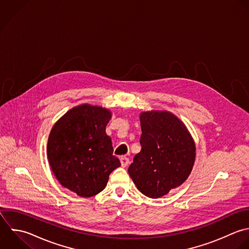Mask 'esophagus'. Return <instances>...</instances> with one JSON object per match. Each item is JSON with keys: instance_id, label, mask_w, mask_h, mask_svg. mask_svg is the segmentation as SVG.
I'll return each instance as SVG.
<instances>
[{"instance_id": "obj_1", "label": "esophagus", "mask_w": 249, "mask_h": 249, "mask_svg": "<svg viewBox=\"0 0 249 249\" xmlns=\"http://www.w3.org/2000/svg\"><path fill=\"white\" fill-rule=\"evenodd\" d=\"M120 162H121V166L123 168H125L129 165V158L126 157V156H121L120 157Z\"/></svg>"}]
</instances>
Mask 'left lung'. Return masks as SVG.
Segmentation results:
<instances>
[{"mask_svg":"<svg viewBox=\"0 0 249 249\" xmlns=\"http://www.w3.org/2000/svg\"><path fill=\"white\" fill-rule=\"evenodd\" d=\"M141 125L142 150L128 173L142 194L156 199L186 180L196 148L185 125L171 112H142Z\"/></svg>","mask_w":249,"mask_h":249,"instance_id":"obj_1","label":"left lung"}]
</instances>
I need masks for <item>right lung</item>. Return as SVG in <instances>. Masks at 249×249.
<instances>
[{"mask_svg":"<svg viewBox=\"0 0 249 249\" xmlns=\"http://www.w3.org/2000/svg\"><path fill=\"white\" fill-rule=\"evenodd\" d=\"M110 117L106 108L82 105L69 110L50 132L47 156L51 169L64 187L80 197L103 191L109 175L121 166L106 134Z\"/></svg>","mask_w":249,"mask_h":249,"instance_id":"obj_1","label":"right lung"}]
</instances>
